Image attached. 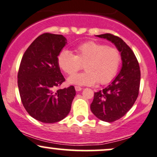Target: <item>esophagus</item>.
Instances as JSON below:
<instances>
[{"label": "esophagus", "mask_w": 157, "mask_h": 157, "mask_svg": "<svg viewBox=\"0 0 157 157\" xmlns=\"http://www.w3.org/2000/svg\"><path fill=\"white\" fill-rule=\"evenodd\" d=\"M75 90L77 91V92H80V91L82 90V88L80 86H75Z\"/></svg>", "instance_id": "esophagus-1"}]
</instances>
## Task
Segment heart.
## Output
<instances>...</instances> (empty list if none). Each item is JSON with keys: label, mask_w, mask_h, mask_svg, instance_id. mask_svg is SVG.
<instances>
[{"label": "heart", "mask_w": 157, "mask_h": 157, "mask_svg": "<svg viewBox=\"0 0 157 157\" xmlns=\"http://www.w3.org/2000/svg\"><path fill=\"white\" fill-rule=\"evenodd\" d=\"M76 55L68 50L59 53L57 61L65 74L73 75L84 64L86 71L71 76L68 82L72 85L92 86L96 82L106 84L111 81L119 68L121 56L118 49L89 41L79 44Z\"/></svg>", "instance_id": "heart-1"}]
</instances>
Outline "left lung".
Masks as SVG:
<instances>
[{"mask_svg": "<svg viewBox=\"0 0 157 157\" xmlns=\"http://www.w3.org/2000/svg\"><path fill=\"white\" fill-rule=\"evenodd\" d=\"M96 36L111 42L121 53L122 66L118 75L105 89L94 92L90 109L100 120L113 122L123 117L133 106L139 95L141 73L130 48L121 39L110 33Z\"/></svg>", "mask_w": 157, "mask_h": 157, "instance_id": "left-lung-1", "label": "left lung"}]
</instances>
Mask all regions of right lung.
<instances>
[{
    "instance_id": "add662e5",
    "label": "right lung",
    "mask_w": 157,
    "mask_h": 157,
    "mask_svg": "<svg viewBox=\"0 0 157 157\" xmlns=\"http://www.w3.org/2000/svg\"><path fill=\"white\" fill-rule=\"evenodd\" d=\"M66 43L63 35L42 34L29 46L21 61L18 86L21 102L31 117L43 123L65 118L75 97L73 86L55 90L65 81L57 58Z\"/></svg>"
}]
</instances>
